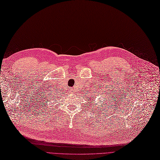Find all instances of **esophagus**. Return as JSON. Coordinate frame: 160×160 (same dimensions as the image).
Masks as SVG:
<instances>
[{
    "instance_id": "1",
    "label": "esophagus",
    "mask_w": 160,
    "mask_h": 160,
    "mask_svg": "<svg viewBox=\"0 0 160 160\" xmlns=\"http://www.w3.org/2000/svg\"><path fill=\"white\" fill-rule=\"evenodd\" d=\"M69 91H70V92H73V89H69Z\"/></svg>"
}]
</instances>
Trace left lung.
I'll return each instance as SVG.
<instances>
[{
	"mask_svg": "<svg viewBox=\"0 0 160 160\" xmlns=\"http://www.w3.org/2000/svg\"><path fill=\"white\" fill-rule=\"evenodd\" d=\"M91 97H92V98H93V96H91Z\"/></svg>",
	"mask_w": 160,
	"mask_h": 160,
	"instance_id": "obj_1",
	"label": "left lung"
}]
</instances>
